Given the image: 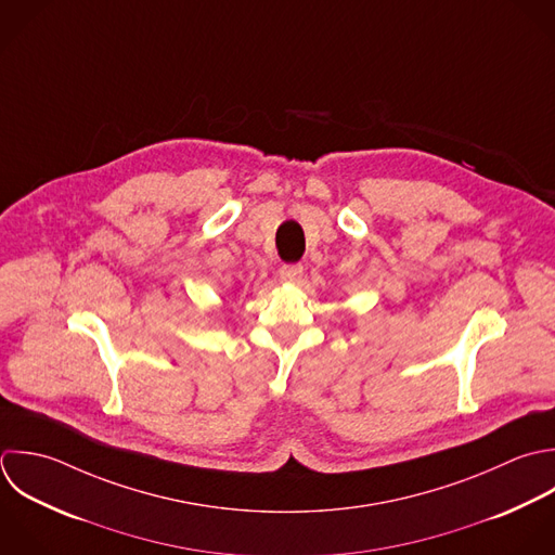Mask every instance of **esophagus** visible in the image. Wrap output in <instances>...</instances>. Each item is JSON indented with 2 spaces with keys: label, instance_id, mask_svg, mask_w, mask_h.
Returning a JSON list of instances; mask_svg holds the SVG:
<instances>
[{
  "label": "esophagus",
  "instance_id": "1",
  "mask_svg": "<svg viewBox=\"0 0 555 555\" xmlns=\"http://www.w3.org/2000/svg\"><path fill=\"white\" fill-rule=\"evenodd\" d=\"M279 276L281 281L285 283H298L302 279V266L300 263H292V266H283L279 270Z\"/></svg>",
  "mask_w": 555,
  "mask_h": 555
}]
</instances>
